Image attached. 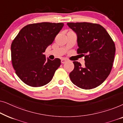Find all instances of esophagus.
Wrapping results in <instances>:
<instances>
[{
  "mask_svg": "<svg viewBox=\"0 0 123 123\" xmlns=\"http://www.w3.org/2000/svg\"><path fill=\"white\" fill-rule=\"evenodd\" d=\"M67 62V59H63L61 60L62 63H63V64L66 63Z\"/></svg>",
  "mask_w": 123,
  "mask_h": 123,
  "instance_id": "1",
  "label": "esophagus"
}]
</instances>
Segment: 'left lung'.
<instances>
[{"label": "left lung", "instance_id": "obj_1", "mask_svg": "<svg viewBox=\"0 0 123 123\" xmlns=\"http://www.w3.org/2000/svg\"><path fill=\"white\" fill-rule=\"evenodd\" d=\"M77 35V54L85 56V66L73 62L69 74L74 85L85 90L96 88L105 81L111 70L115 45L108 32L100 25L90 22L68 23Z\"/></svg>", "mask_w": 123, "mask_h": 123}]
</instances>
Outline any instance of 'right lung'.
<instances>
[{"label":"right lung","instance_id":"1","mask_svg":"<svg viewBox=\"0 0 123 123\" xmlns=\"http://www.w3.org/2000/svg\"><path fill=\"white\" fill-rule=\"evenodd\" d=\"M64 26L63 23L42 22L25 26L11 45L12 63L16 74L31 87L43 86L51 81L61 60L46 59L43 53Z\"/></svg>","mask_w":123,"mask_h":123}]
</instances>
